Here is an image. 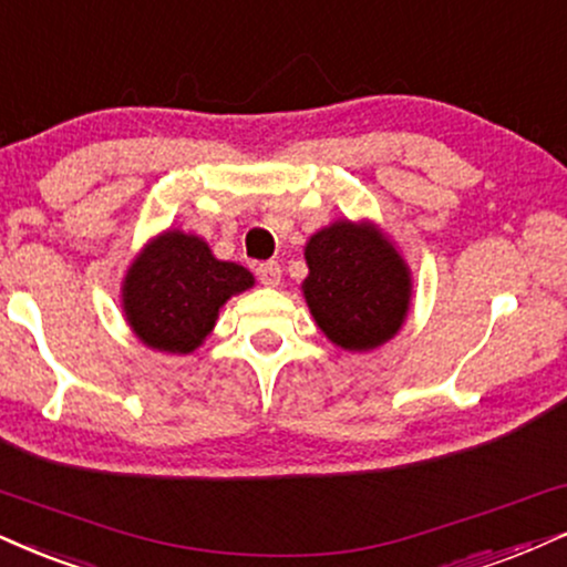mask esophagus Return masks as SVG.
Returning <instances> with one entry per match:
<instances>
[{"mask_svg": "<svg viewBox=\"0 0 567 567\" xmlns=\"http://www.w3.org/2000/svg\"><path fill=\"white\" fill-rule=\"evenodd\" d=\"M257 278H260V284L268 286V289H276V286L281 284V268H278V262H262L260 268H257Z\"/></svg>", "mask_w": 567, "mask_h": 567, "instance_id": "1", "label": "esophagus"}]
</instances>
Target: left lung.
<instances>
[{"mask_svg":"<svg viewBox=\"0 0 567 567\" xmlns=\"http://www.w3.org/2000/svg\"><path fill=\"white\" fill-rule=\"evenodd\" d=\"M302 297L331 344L373 352L400 333L412 302V272L373 220H333L305 244Z\"/></svg>","mask_w":567,"mask_h":567,"instance_id":"left-lung-1","label":"left lung"}]
</instances>
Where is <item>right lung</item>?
<instances>
[{
  "mask_svg": "<svg viewBox=\"0 0 567 567\" xmlns=\"http://www.w3.org/2000/svg\"><path fill=\"white\" fill-rule=\"evenodd\" d=\"M251 286L255 276L244 265L218 260L197 234L167 228L125 270L121 307L144 347L192 354L213 333L220 307Z\"/></svg>",
  "mask_w": 567,
  "mask_h": 567,
  "instance_id": "add662e5",
  "label": "right lung"
}]
</instances>
